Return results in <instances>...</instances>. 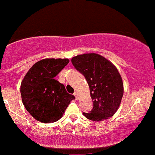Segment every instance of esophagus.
<instances>
[{
    "mask_svg": "<svg viewBox=\"0 0 155 155\" xmlns=\"http://www.w3.org/2000/svg\"><path fill=\"white\" fill-rule=\"evenodd\" d=\"M73 95H74L75 97H76V99H78V93L76 92V91H75L74 94H73Z\"/></svg>",
    "mask_w": 155,
    "mask_h": 155,
    "instance_id": "esophagus-1",
    "label": "esophagus"
}]
</instances>
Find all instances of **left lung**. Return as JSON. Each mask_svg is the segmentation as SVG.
Masks as SVG:
<instances>
[{
    "label": "left lung",
    "instance_id": "8db88e82",
    "mask_svg": "<svg viewBox=\"0 0 155 155\" xmlns=\"http://www.w3.org/2000/svg\"><path fill=\"white\" fill-rule=\"evenodd\" d=\"M72 64L85 77L94 106L84 116L93 121H102L117 112L123 96V83L118 70L105 57L85 53L73 57Z\"/></svg>",
    "mask_w": 155,
    "mask_h": 155
}]
</instances>
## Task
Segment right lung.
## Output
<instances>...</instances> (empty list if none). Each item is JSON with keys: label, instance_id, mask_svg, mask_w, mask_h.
Returning a JSON list of instances; mask_svg holds the SVG:
<instances>
[{"label": "right lung", "instance_id": "right-lung-1", "mask_svg": "<svg viewBox=\"0 0 155 155\" xmlns=\"http://www.w3.org/2000/svg\"><path fill=\"white\" fill-rule=\"evenodd\" d=\"M69 63L68 58H45L32 65L21 84L22 102L31 116L43 123H54L75 99L55 79Z\"/></svg>", "mask_w": 155, "mask_h": 155}]
</instances>
